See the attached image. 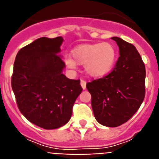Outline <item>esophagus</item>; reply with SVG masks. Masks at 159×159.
I'll use <instances>...</instances> for the list:
<instances>
[{"instance_id": "1", "label": "esophagus", "mask_w": 159, "mask_h": 159, "mask_svg": "<svg viewBox=\"0 0 159 159\" xmlns=\"http://www.w3.org/2000/svg\"><path fill=\"white\" fill-rule=\"evenodd\" d=\"M81 85L82 89H85L86 88V81L85 80H81Z\"/></svg>"}]
</instances>
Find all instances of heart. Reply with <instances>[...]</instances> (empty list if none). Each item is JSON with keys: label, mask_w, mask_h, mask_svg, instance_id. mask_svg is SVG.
<instances>
[{"label": "heart", "mask_w": 159, "mask_h": 159, "mask_svg": "<svg viewBox=\"0 0 159 159\" xmlns=\"http://www.w3.org/2000/svg\"><path fill=\"white\" fill-rule=\"evenodd\" d=\"M73 59L66 57V64L74 69L76 63L85 65V72L91 77L100 78L106 75L114 67L116 60V49L110 42L85 44L76 47L72 51Z\"/></svg>", "instance_id": "1"}]
</instances>
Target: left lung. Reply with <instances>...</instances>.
I'll use <instances>...</instances> for the list:
<instances>
[{
    "instance_id": "obj_1",
    "label": "left lung",
    "mask_w": 159,
    "mask_h": 159,
    "mask_svg": "<svg viewBox=\"0 0 159 159\" xmlns=\"http://www.w3.org/2000/svg\"><path fill=\"white\" fill-rule=\"evenodd\" d=\"M119 47V54L110 74L88 82L91 105L96 120L108 127L122 125L137 112L145 98L146 68L132 44L111 38Z\"/></svg>"
}]
</instances>
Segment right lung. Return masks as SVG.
I'll list each match as a JSON object with an SVG mask.
<instances>
[{
    "instance_id": "add662e5",
    "label": "right lung",
    "mask_w": 159,
    "mask_h": 159,
    "mask_svg": "<svg viewBox=\"0 0 159 159\" xmlns=\"http://www.w3.org/2000/svg\"><path fill=\"white\" fill-rule=\"evenodd\" d=\"M61 37L41 38L18 51L13 66L12 89L19 110L30 122L45 129L66 125L82 91L80 80L62 74Z\"/></svg>"
}]
</instances>
